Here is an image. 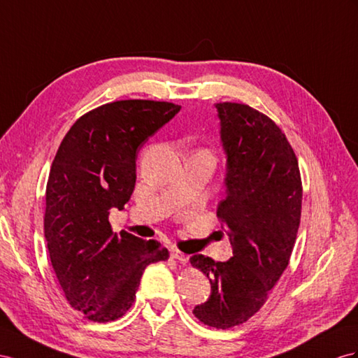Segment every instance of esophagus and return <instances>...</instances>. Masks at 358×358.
Listing matches in <instances>:
<instances>
[{"label": "esophagus", "mask_w": 358, "mask_h": 358, "mask_svg": "<svg viewBox=\"0 0 358 358\" xmlns=\"http://www.w3.org/2000/svg\"><path fill=\"white\" fill-rule=\"evenodd\" d=\"M169 255H171V259H176V260H178L181 263H186L187 262V255H185L181 251H178L177 248H169Z\"/></svg>", "instance_id": "obj_1"}]
</instances>
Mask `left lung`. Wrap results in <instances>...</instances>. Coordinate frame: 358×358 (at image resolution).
I'll use <instances>...</instances> for the list:
<instances>
[{"label": "left lung", "instance_id": "1", "mask_svg": "<svg viewBox=\"0 0 358 358\" xmlns=\"http://www.w3.org/2000/svg\"><path fill=\"white\" fill-rule=\"evenodd\" d=\"M215 107L227 155L225 198L216 215L230 237L233 257L215 262L196 254L190 263L212 286L194 315L208 327L227 329L257 313L287 268L302 186L296 155L272 119L245 104Z\"/></svg>", "mask_w": 358, "mask_h": 358}]
</instances>
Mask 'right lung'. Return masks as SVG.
Returning <instances> with one entry per match:
<instances>
[{
	"instance_id": "right-lung-1",
	"label": "right lung",
	"mask_w": 358,
	"mask_h": 358,
	"mask_svg": "<svg viewBox=\"0 0 358 358\" xmlns=\"http://www.w3.org/2000/svg\"><path fill=\"white\" fill-rule=\"evenodd\" d=\"M180 108L148 99L104 104L71 127L54 157L45 239L71 307L94 322L124 316L145 268L169 257L157 241L113 233L108 215L131 198L137 152Z\"/></svg>"
}]
</instances>
